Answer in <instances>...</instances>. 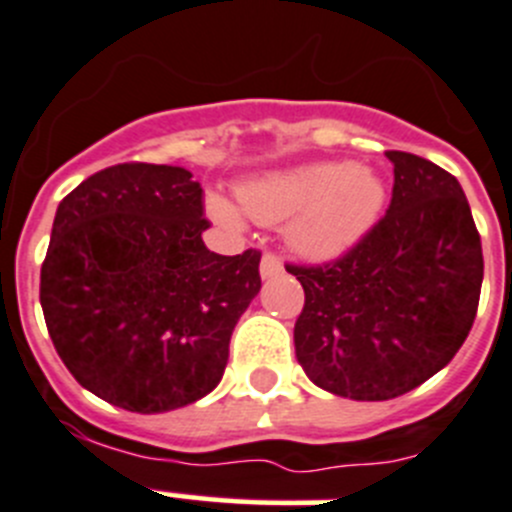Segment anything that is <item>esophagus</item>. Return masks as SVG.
Segmentation results:
<instances>
[{"mask_svg":"<svg viewBox=\"0 0 512 512\" xmlns=\"http://www.w3.org/2000/svg\"><path fill=\"white\" fill-rule=\"evenodd\" d=\"M280 272H283V262H280L278 257L270 255V252H267V255H262V260H260V275H262V280L275 278V275H280Z\"/></svg>","mask_w":512,"mask_h":512,"instance_id":"34e87169","label":"esophagus"}]
</instances>
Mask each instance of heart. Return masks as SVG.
Here are the masks:
<instances>
[{
  "label": "heart",
  "mask_w": 512,
  "mask_h": 512,
  "mask_svg": "<svg viewBox=\"0 0 512 512\" xmlns=\"http://www.w3.org/2000/svg\"><path fill=\"white\" fill-rule=\"evenodd\" d=\"M242 212L260 224L288 222V245L310 260H331L364 240L386 202V186L364 164H308L265 171L237 189ZM207 209L224 227H240L242 214L222 194Z\"/></svg>",
  "instance_id": "obj_1"
}]
</instances>
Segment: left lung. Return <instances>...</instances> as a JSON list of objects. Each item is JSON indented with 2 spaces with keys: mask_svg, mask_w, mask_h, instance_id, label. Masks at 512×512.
<instances>
[{
  "mask_svg": "<svg viewBox=\"0 0 512 512\" xmlns=\"http://www.w3.org/2000/svg\"><path fill=\"white\" fill-rule=\"evenodd\" d=\"M389 212L341 260L288 265L305 290L295 356L315 386L356 401L417 389L470 333L482 245L460 181L422 156L389 151Z\"/></svg>",
  "mask_w": 512,
  "mask_h": 512,
  "instance_id": "1",
  "label": "left lung"
}]
</instances>
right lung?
Wrapping results in <instances>:
<instances>
[{"instance_id":"1","label":"right lung","mask_w":512,"mask_h":512,"mask_svg":"<svg viewBox=\"0 0 512 512\" xmlns=\"http://www.w3.org/2000/svg\"><path fill=\"white\" fill-rule=\"evenodd\" d=\"M202 186L166 164H118L62 199L40 272L57 356L113 407L161 414L222 381L260 293V252H209Z\"/></svg>"}]
</instances>
